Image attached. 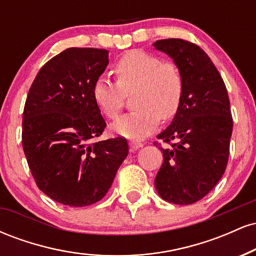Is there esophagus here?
<instances>
[{
  "mask_svg": "<svg viewBox=\"0 0 256 256\" xmlns=\"http://www.w3.org/2000/svg\"><path fill=\"white\" fill-rule=\"evenodd\" d=\"M128 146H130L132 150H137V149L142 148L143 143L140 142V140H130V142H128Z\"/></svg>",
  "mask_w": 256,
  "mask_h": 256,
  "instance_id": "esophagus-1",
  "label": "esophagus"
}]
</instances>
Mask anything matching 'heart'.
<instances>
[{"mask_svg":"<svg viewBox=\"0 0 256 256\" xmlns=\"http://www.w3.org/2000/svg\"><path fill=\"white\" fill-rule=\"evenodd\" d=\"M116 84L98 78L92 86L95 104L108 119H116L122 110L125 96H132L136 110L113 122L112 131L118 136L140 140L158 128L161 120L172 119L180 107L184 79L172 62L142 50L125 52L113 68Z\"/></svg>","mask_w":256,"mask_h":256,"instance_id":"heart-1","label":"heart"}]
</instances>
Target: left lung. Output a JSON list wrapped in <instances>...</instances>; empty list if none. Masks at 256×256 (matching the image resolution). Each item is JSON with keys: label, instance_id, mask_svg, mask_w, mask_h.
Segmentation results:
<instances>
[{"label": "left lung", "instance_id": "1", "mask_svg": "<svg viewBox=\"0 0 256 256\" xmlns=\"http://www.w3.org/2000/svg\"><path fill=\"white\" fill-rule=\"evenodd\" d=\"M152 46L172 58L184 79L180 107L166 130L158 134L171 146L155 177L161 198L192 204L204 198L224 174L230 152L232 116L222 76L198 46L179 38Z\"/></svg>", "mask_w": 256, "mask_h": 256}]
</instances>
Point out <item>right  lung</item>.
<instances>
[{
  "mask_svg": "<svg viewBox=\"0 0 256 256\" xmlns=\"http://www.w3.org/2000/svg\"><path fill=\"white\" fill-rule=\"evenodd\" d=\"M108 50L68 48L37 73L22 114V148L37 186L54 201L84 207L101 200L128 154L122 137L95 142L106 122L92 86Z\"/></svg>",
  "mask_w": 256,
  "mask_h": 256,
  "instance_id": "right-lung-1",
  "label": "right lung"
}]
</instances>
